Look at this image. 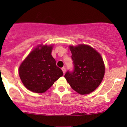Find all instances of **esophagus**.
<instances>
[{
	"label": "esophagus",
	"mask_w": 127,
	"mask_h": 127,
	"mask_svg": "<svg viewBox=\"0 0 127 127\" xmlns=\"http://www.w3.org/2000/svg\"><path fill=\"white\" fill-rule=\"evenodd\" d=\"M61 69H62V71H63V72L64 74H65V72H66V68H65L64 67H63L61 68Z\"/></svg>",
	"instance_id": "1"
}]
</instances>
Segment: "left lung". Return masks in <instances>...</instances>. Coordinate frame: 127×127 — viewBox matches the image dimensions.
<instances>
[{"label":"left lung","instance_id":"1","mask_svg":"<svg viewBox=\"0 0 127 127\" xmlns=\"http://www.w3.org/2000/svg\"><path fill=\"white\" fill-rule=\"evenodd\" d=\"M73 61V71L64 75L73 90L81 95L93 92L103 80L105 67L99 53L90 46L79 45L69 47Z\"/></svg>","mask_w":127,"mask_h":127}]
</instances>
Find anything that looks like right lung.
I'll return each mask as SVG.
<instances>
[{
	"mask_svg": "<svg viewBox=\"0 0 127 127\" xmlns=\"http://www.w3.org/2000/svg\"><path fill=\"white\" fill-rule=\"evenodd\" d=\"M52 50V46H39L20 65V77L30 91L43 93L63 75L62 70L56 66L55 60L51 55Z\"/></svg>",
	"mask_w": 127,
	"mask_h": 127,
	"instance_id": "obj_1",
	"label": "right lung"
}]
</instances>
